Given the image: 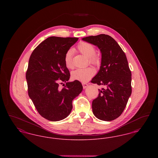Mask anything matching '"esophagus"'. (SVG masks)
Instances as JSON below:
<instances>
[{
	"label": "esophagus",
	"mask_w": 158,
	"mask_h": 158,
	"mask_svg": "<svg viewBox=\"0 0 158 158\" xmlns=\"http://www.w3.org/2000/svg\"><path fill=\"white\" fill-rule=\"evenodd\" d=\"M82 83L83 88V89H85V88H86L88 87V84L87 83L82 82Z\"/></svg>",
	"instance_id": "obj_1"
}]
</instances>
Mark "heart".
<instances>
[{
	"mask_svg": "<svg viewBox=\"0 0 158 158\" xmlns=\"http://www.w3.org/2000/svg\"><path fill=\"white\" fill-rule=\"evenodd\" d=\"M77 50L79 52L88 58L89 63L93 65H98L100 61L99 57L95 54V48L89 43L86 42H81L77 46ZM72 50H69L64 55V64L69 69L73 67L72 61ZM94 70L90 68H78L72 72V77L73 79L81 82H86L94 75Z\"/></svg>",
	"mask_w": 158,
	"mask_h": 158,
	"instance_id": "heart-1",
	"label": "heart"
}]
</instances>
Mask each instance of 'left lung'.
Here are the masks:
<instances>
[{
    "mask_svg": "<svg viewBox=\"0 0 158 158\" xmlns=\"http://www.w3.org/2000/svg\"><path fill=\"white\" fill-rule=\"evenodd\" d=\"M82 40L97 46L102 56L100 69L90 82L105 88L99 89L98 97L93 100L92 111L101 120H114L123 112L131 94V73L126 56L108 35L86 37Z\"/></svg>",
    "mask_w": 158,
    "mask_h": 158,
    "instance_id": "left-lung-1",
    "label": "left lung"
}]
</instances>
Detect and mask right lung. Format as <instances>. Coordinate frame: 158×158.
<instances>
[{
  "label": "right lung",
  "mask_w": 158,
  "mask_h": 158,
  "mask_svg": "<svg viewBox=\"0 0 158 158\" xmlns=\"http://www.w3.org/2000/svg\"><path fill=\"white\" fill-rule=\"evenodd\" d=\"M77 40L47 38L31 55L26 72L28 95L38 113L48 120L66 118L72 110V101L82 91L79 81L67 82L70 74L64 60L65 53ZM62 82L66 85L61 89L59 83Z\"/></svg>",
  "instance_id": "obj_1"
}]
</instances>
